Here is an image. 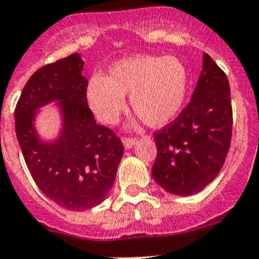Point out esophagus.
<instances>
[{"mask_svg":"<svg viewBox=\"0 0 259 259\" xmlns=\"http://www.w3.org/2000/svg\"><path fill=\"white\" fill-rule=\"evenodd\" d=\"M122 142L126 149H130L137 144V138H133V137H123Z\"/></svg>","mask_w":259,"mask_h":259,"instance_id":"1","label":"esophagus"}]
</instances>
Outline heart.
I'll return each mask as SVG.
<instances>
[{
  "label": "heart",
  "instance_id": "obj_1",
  "mask_svg": "<svg viewBox=\"0 0 259 259\" xmlns=\"http://www.w3.org/2000/svg\"><path fill=\"white\" fill-rule=\"evenodd\" d=\"M188 86V70L176 57L134 56L111 65L106 77L93 75L86 98L97 118L113 123L130 94L132 109L146 125L162 126L180 113Z\"/></svg>",
  "mask_w": 259,
  "mask_h": 259
}]
</instances>
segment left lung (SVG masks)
Returning a JSON list of instances; mask_svg holds the SVG:
<instances>
[{"label":"left lung","mask_w":259,"mask_h":259,"mask_svg":"<svg viewBox=\"0 0 259 259\" xmlns=\"http://www.w3.org/2000/svg\"><path fill=\"white\" fill-rule=\"evenodd\" d=\"M233 109L225 71L209 54L194 93L173 122L154 132L153 178L166 191L191 195L217 177L230 149Z\"/></svg>","instance_id":"left-lung-1"}]
</instances>
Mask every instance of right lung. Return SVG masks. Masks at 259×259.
<instances>
[{
	"label": "right lung",
	"mask_w": 259,
	"mask_h": 259,
	"mask_svg": "<svg viewBox=\"0 0 259 259\" xmlns=\"http://www.w3.org/2000/svg\"><path fill=\"white\" fill-rule=\"evenodd\" d=\"M82 68L78 53L39 68L26 82L14 110L17 140L35 185L48 198L75 211L106 198L123 154L119 137L94 119ZM57 99L64 132L56 143L44 144L32 126L35 109Z\"/></svg>",
	"instance_id": "add662e5"
}]
</instances>
